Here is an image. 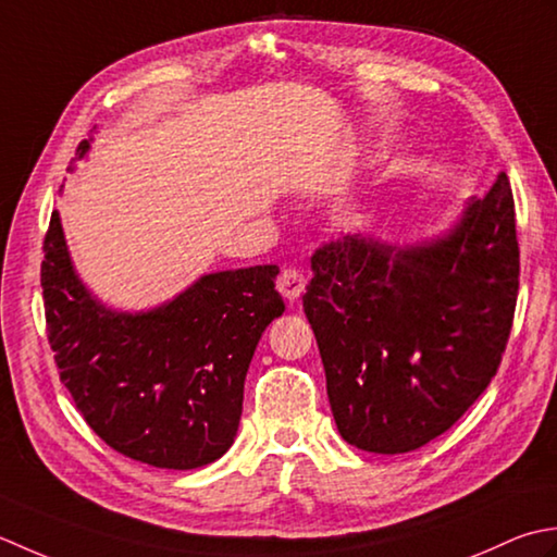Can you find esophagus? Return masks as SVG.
<instances>
[{
	"instance_id": "esophagus-1",
	"label": "esophagus",
	"mask_w": 557,
	"mask_h": 557,
	"mask_svg": "<svg viewBox=\"0 0 557 557\" xmlns=\"http://www.w3.org/2000/svg\"><path fill=\"white\" fill-rule=\"evenodd\" d=\"M276 286H278L283 298L295 302L305 293V274L298 269H283L278 281H276Z\"/></svg>"
}]
</instances>
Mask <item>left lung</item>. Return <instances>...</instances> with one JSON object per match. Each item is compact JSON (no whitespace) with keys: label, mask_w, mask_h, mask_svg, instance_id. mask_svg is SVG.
<instances>
[{"label":"left lung","mask_w":557,"mask_h":557,"mask_svg":"<svg viewBox=\"0 0 557 557\" xmlns=\"http://www.w3.org/2000/svg\"><path fill=\"white\" fill-rule=\"evenodd\" d=\"M517 290L505 173L433 240L394 245L354 233L317 249L302 308L348 445L404 454L457 423L500 366Z\"/></svg>","instance_id":"1"}]
</instances>
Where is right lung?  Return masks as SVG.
I'll return each mask as SVG.
<instances>
[{
  "instance_id": "obj_1",
  "label": "right lung",
  "mask_w": 557,
  "mask_h": 557,
  "mask_svg": "<svg viewBox=\"0 0 557 557\" xmlns=\"http://www.w3.org/2000/svg\"><path fill=\"white\" fill-rule=\"evenodd\" d=\"M90 141L78 144V161ZM42 252L48 338L90 430L156 469L187 471L221 459L240 425L255 348L286 310L274 288L278 267L203 274L158 308L122 312L78 278L57 211Z\"/></svg>"
}]
</instances>
